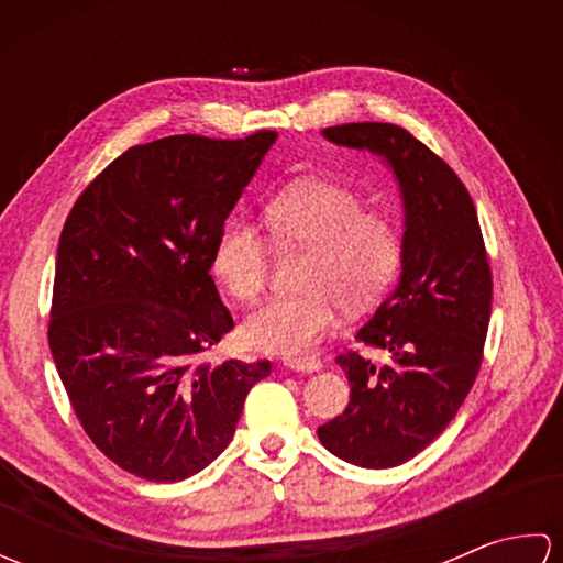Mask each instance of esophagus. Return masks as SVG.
<instances>
[{"instance_id":"esophagus-1","label":"esophagus","mask_w":563,"mask_h":563,"mask_svg":"<svg viewBox=\"0 0 563 563\" xmlns=\"http://www.w3.org/2000/svg\"><path fill=\"white\" fill-rule=\"evenodd\" d=\"M285 367L292 369V373H317V369H321V361H317V357H292V361H285Z\"/></svg>"}]
</instances>
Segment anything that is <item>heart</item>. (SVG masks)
<instances>
[{
	"instance_id": "obj_1",
	"label": "heart",
	"mask_w": 563,
	"mask_h": 563,
	"mask_svg": "<svg viewBox=\"0 0 563 563\" xmlns=\"http://www.w3.org/2000/svg\"><path fill=\"white\" fill-rule=\"evenodd\" d=\"M266 222L280 246H302L305 290L273 297L251 314L242 336L251 349L302 357L336 324L341 307L375 305L401 266L399 222L385 210H363L351 186L300 178L275 194ZM271 242L256 224L230 218L212 249V273L239 302H256L268 280Z\"/></svg>"
}]
</instances>
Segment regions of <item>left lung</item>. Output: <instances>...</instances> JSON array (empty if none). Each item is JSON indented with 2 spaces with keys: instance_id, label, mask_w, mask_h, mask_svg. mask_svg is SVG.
Masks as SVG:
<instances>
[{
  "instance_id": "obj_1",
  "label": "left lung",
  "mask_w": 563,
  "mask_h": 563,
  "mask_svg": "<svg viewBox=\"0 0 563 563\" xmlns=\"http://www.w3.org/2000/svg\"><path fill=\"white\" fill-rule=\"evenodd\" d=\"M321 135L382 157L404 200L399 285L355 336L387 351L391 363L339 355L351 401L317 430L336 457L389 470L426 450L470 394L492 319V268L470 190L421 140L391 123H349Z\"/></svg>"
}]
</instances>
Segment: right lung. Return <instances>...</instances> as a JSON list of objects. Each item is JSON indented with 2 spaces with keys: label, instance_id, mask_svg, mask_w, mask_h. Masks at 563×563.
<instances>
[{
  "label": "right lung",
  "instance_id": "add662e5",
  "mask_svg": "<svg viewBox=\"0 0 563 563\" xmlns=\"http://www.w3.org/2000/svg\"><path fill=\"white\" fill-rule=\"evenodd\" d=\"M278 137L172 135L123 152L59 234L51 353L93 445L147 482L188 479L230 445L271 363L200 361L234 329L212 249Z\"/></svg>",
  "mask_w": 563,
  "mask_h": 563
}]
</instances>
